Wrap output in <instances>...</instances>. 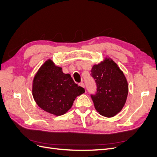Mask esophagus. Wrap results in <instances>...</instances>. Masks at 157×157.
<instances>
[{
    "instance_id": "esophagus-1",
    "label": "esophagus",
    "mask_w": 157,
    "mask_h": 157,
    "mask_svg": "<svg viewBox=\"0 0 157 157\" xmlns=\"http://www.w3.org/2000/svg\"><path fill=\"white\" fill-rule=\"evenodd\" d=\"M79 85L81 86H82V87H83V88H85V85H84V83H83V82L79 83Z\"/></svg>"
}]
</instances>
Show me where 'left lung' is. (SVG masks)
<instances>
[{"label":"left lung","mask_w":157,"mask_h":157,"mask_svg":"<svg viewBox=\"0 0 157 157\" xmlns=\"http://www.w3.org/2000/svg\"><path fill=\"white\" fill-rule=\"evenodd\" d=\"M97 92L91 95L94 107L103 117L111 118L123 109L128 94V83L125 75L111 58H105L91 70Z\"/></svg>","instance_id":"8db88e82"}]
</instances>
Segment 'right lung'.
Returning <instances> with one entry per match:
<instances>
[{
  "label": "right lung",
  "instance_id": "add662e5",
  "mask_svg": "<svg viewBox=\"0 0 157 157\" xmlns=\"http://www.w3.org/2000/svg\"><path fill=\"white\" fill-rule=\"evenodd\" d=\"M85 89L75 83L71 75L64 74L62 68L48 59L35 75L32 95L38 106L56 116L65 114L77 96Z\"/></svg>",
  "mask_w": 157,
  "mask_h": 157
}]
</instances>
